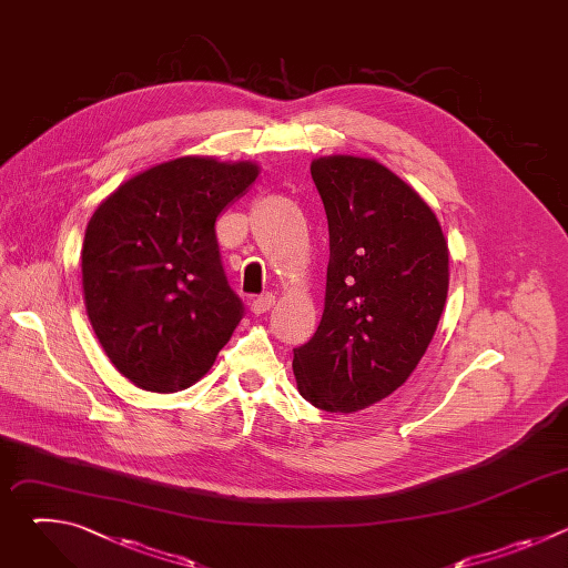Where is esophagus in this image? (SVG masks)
Here are the masks:
<instances>
[{"label": "esophagus", "instance_id": "obj_1", "mask_svg": "<svg viewBox=\"0 0 568 568\" xmlns=\"http://www.w3.org/2000/svg\"><path fill=\"white\" fill-rule=\"evenodd\" d=\"M272 305H274V294L265 292V294H261V296H256V298L252 301V312H254V314H265Z\"/></svg>", "mask_w": 568, "mask_h": 568}]
</instances>
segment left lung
<instances>
[{
  "label": "left lung",
  "mask_w": 568,
  "mask_h": 568,
  "mask_svg": "<svg viewBox=\"0 0 568 568\" xmlns=\"http://www.w3.org/2000/svg\"><path fill=\"white\" fill-rule=\"evenodd\" d=\"M331 233L326 307L294 348L298 393L353 414L388 397L434 339L449 252L427 202L375 159L333 154L310 166Z\"/></svg>",
  "instance_id": "left-lung-1"
}]
</instances>
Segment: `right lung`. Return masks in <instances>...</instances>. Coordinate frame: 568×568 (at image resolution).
Segmentation results:
<instances>
[{"instance_id":"1","label":"right lung","mask_w":568,"mask_h":568,"mask_svg":"<svg viewBox=\"0 0 568 568\" xmlns=\"http://www.w3.org/2000/svg\"><path fill=\"white\" fill-rule=\"evenodd\" d=\"M256 178L252 161L180 156L134 175L94 211L83 242L85 307L105 355L139 388L195 384L245 314L215 220Z\"/></svg>"}]
</instances>
